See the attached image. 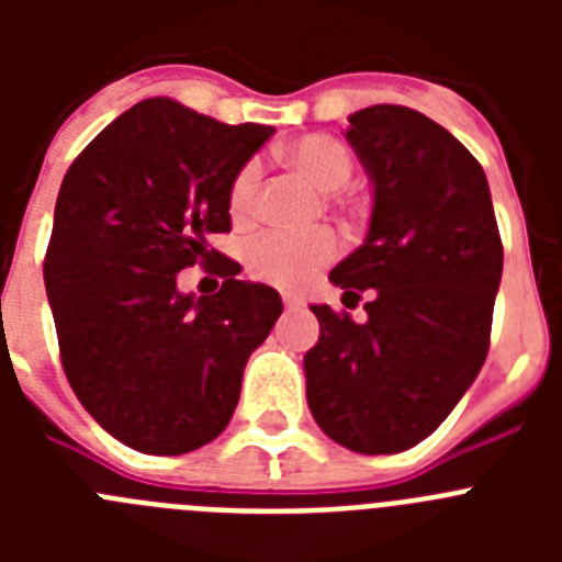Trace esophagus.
Wrapping results in <instances>:
<instances>
[{
    "label": "esophagus",
    "mask_w": 562,
    "mask_h": 562,
    "mask_svg": "<svg viewBox=\"0 0 562 562\" xmlns=\"http://www.w3.org/2000/svg\"><path fill=\"white\" fill-rule=\"evenodd\" d=\"M284 306H286V310H301V306H304V297L284 292Z\"/></svg>",
    "instance_id": "1"
}]
</instances>
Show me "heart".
Wrapping results in <instances>:
<instances>
[{"label":"heart","instance_id":"1","mask_svg":"<svg viewBox=\"0 0 562 562\" xmlns=\"http://www.w3.org/2000/svg\"><path fill=\"white\" fill-rule=\"evenodd\" d=\"M284 160L324 193L342 191L355 173L351 151L329 134H306L301 140L290 143V146H284ZM258 177H261V168L256 160L245 162L233 177L231 211L236 220L250 216ZM337 252H340V238L326 227L310 233L270 231L252 238V245L247 247V267L261 281L292 290V286L306 284L321 267L329 265Z\"/></svg>","mask_w":562,"mask_h":562}]
</instances>
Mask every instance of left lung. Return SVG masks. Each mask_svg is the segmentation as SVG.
Wrapping results in <instances>:
<instances>
[{
    "instance_id": "left-lung-1",
    "label": "left lung",
    "mask_w": 562,
    "mask_h": 562,
    "mask_svg": "<svg viewBox=\"0 0 562 562\" xmlns=\"http://www.w3.org/2000/svg\"><path fill=\"white\" fill-rule=\"evenodd\" d=\"M346 140L371 182L366 241L329 281L369 290L366 324L312 304L306 402L329 439L366 456L428 439L473 385L490 349L504 247L484 168L408 106L349 114Z\"/></svg>"
}]
</instances>
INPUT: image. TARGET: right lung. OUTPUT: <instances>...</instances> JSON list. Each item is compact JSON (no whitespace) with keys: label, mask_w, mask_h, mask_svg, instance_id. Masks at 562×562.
Masks as SVG:
<instances>
[{"label":"right lung","mask_w":562,"mask_h":562,"mask_svg":"<svg viewBox=\"0 0 562 562\" xmlns=\"http://www.w3.org/2000/svg\"><path fill=\"white\" fill-rule=\"evenodd\" d=\"M272 126H227L171 98L134 103L69 166L56 200L44 286L64 374L106 434L151 456L202 448L227 428L241 374L281 315V295L226 278L180 293L176 272L220 257L231 182Z\"/></svg>","instance_id":"right-lung-1"}]
</instances>
